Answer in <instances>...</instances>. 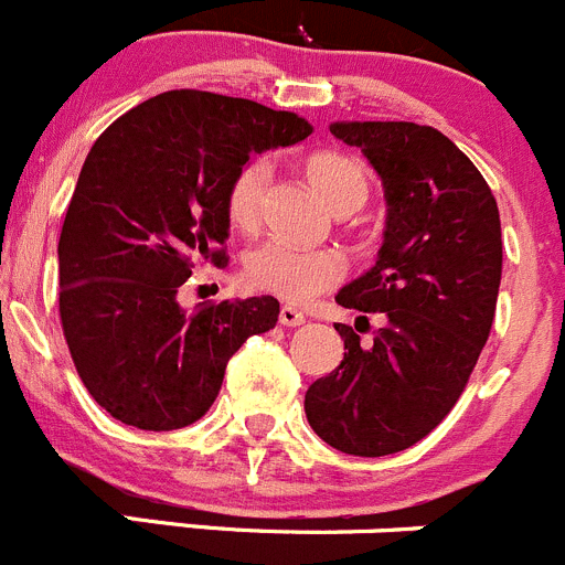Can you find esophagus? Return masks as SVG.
<instances>
[{
	"instance_id": "1",
	"label": "esophagus",
	"mask_w": 565,
	"mask_h": 565,
	"mask_svg": "<svg viewBox=\"0 0 565 565\" xmlns=\"http://www.w3.org/2000/svg\"><path fill=\"white\" fill-rule=\"evenodd\" d=\"M278 322L287 328H298V326H303L306 317L300 315L298 309H292V306H281V311H278Z\"/></svg>"
}]
</instances>
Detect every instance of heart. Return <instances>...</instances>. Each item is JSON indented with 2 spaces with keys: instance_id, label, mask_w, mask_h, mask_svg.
Wrapping results in <instances>:
<instances>
[{
  "instance_id": "1",
  "label": "heart",
  "mask_w": 565,
  "mask_h": 565,
  "mask_svg": "<svg viewBox=\"0 0 565 565\" xmlns=\"http://www.w3.org/2000/svg\"><path fill=\"white\" fill-rule=\"evenodd\" d=\"M306 177L331 210L366 199L364 168L337 151H317L306 162ZM270 182V162L250 160L234 177L226 195L228 223L239 232H254L262 221V201ZM245 281L254 289L276 295L287 303H309L320 292L331 289L344 276V262L337 250L298 248V245L270 239L256 245L245 256Z\"/></svg>"
}]
</instances>
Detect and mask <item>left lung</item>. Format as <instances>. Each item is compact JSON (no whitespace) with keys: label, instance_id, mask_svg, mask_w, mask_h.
Segmentation results:
<instances>
[{"label":"left lung","instance_id":"obj_1","mask_svg":"<svg viewBox=\"0 0 565 565\" xmlns=\"http://www.w3.org/2000/svg\"><path fill=\"white\" fill-rule=\"evenodd\" d=\"M331 135L361 149L386 199L375 265L337 303L383 311L386 322L370 344L337 322L348 353L303 405L326 445L381 458L425 439L478 364L500 292V210L472 160L434 126L337 120Z\"/></svg>","mask_w":565,"mask_h":565}]
</instances>
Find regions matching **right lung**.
<instances>
[{"mask_svg":"<svg viewBox=\"0 0 565 565\" xmlns=\"http://www.w3.org/2000/svg\"><path fill=\"white\" fill-rule=\"evenodd\" d=\"M309 135L295 113L206 90L160 93L98 135L60 232V320L115 419L188 428L245 339L276 326L270 295L188 311L179 287L201 262H226V195L250 157Z\"/></svg>","mask_w":565,"mask_h":565,"instance_id":"right-lung-1","label":"right lung"}]
</instances>
